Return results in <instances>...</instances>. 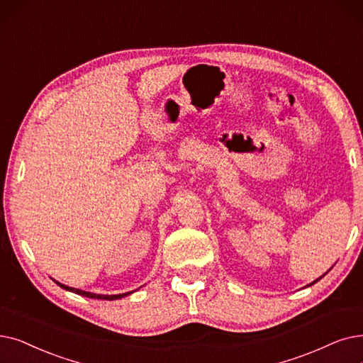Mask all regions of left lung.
<instances>
[{
	"instance_id": "1",
	"label": "left lung",
	"mask_w": 363,
	"mask_h": 363,
	"mask_svg": "<svg viewBox=\"0 0 363 363\" xmlns=\"http://www.w3.org/2000/svg\"><path fill=\"white\" fill-rule=\"evenodd\" d=\"M328 272H329V270H328ZM328 272H326V273H328ZM326 273H325V274H326ZM325 274H323V276H325ZM323 276H320L319 279H322ZM319 279H316V280H314V281H311V283H310V285H307V286H311V285H314V283H316V281H319Z\"/></svg>"
}]
</instances>
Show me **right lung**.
I'll return each instance as SVG.
<instances>
[{
  "label": "right lung",
  "instance_id": "obj_1",
  "mask_svg": "<svg viewBox=\"0 0 363 363\" xmlns=\"http://www.w3.org/2000/svg\"><path fill=\"white\" fill-rule=\"evenodd\" d=\"M56 281V280H55ZM57 285L62 288V289H67L69 292H74V294H78V295H83V296H89V298H94V299H106V301H113V299H120L123 296H128L130 295L132 292H125V294H117V295H102V294H93V292H86V291H82V289H75V288H69L67 285H62V283L56 281Z\"/></svg>",
  "mask_w": 363,
  "mask_h": 363
}]
</instances>
